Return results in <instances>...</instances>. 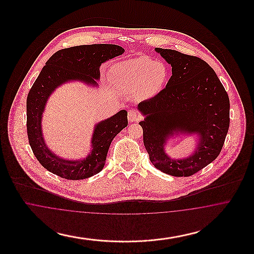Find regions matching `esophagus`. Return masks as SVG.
I'll return each instance as SVG.
<instances>
[{
    "label": "esophagus",
    "instance_id": "34e87169",
    "mask_svg": "<svg viewBox=\"0 0 254 254\" xmlns=\"http://www.w3.org/2000/svg\"><path fill=\"white\" fill-rule=\"evenodd\" d=\"M127 119L130 123H134V122H138L141 119V115L138 111L131 109L128 111L127 113Z\"/></svg>",
    "mask_w": 254,
    "mask_h": 254
}]
</instances>
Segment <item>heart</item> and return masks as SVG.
<instances>
[{"label": "heart", "instance_id": "heart-1", "mask_svg": "<svg viewBox=\"0 0 254 254\" xmlns=\"http://www.w3.org/2000/svg\"><path fill=\"white\" fill-rule=\"evenodd\" d=\"M113 85L125 93H134L143 99L156 96L169 78L167 65L148 57H138L115 64L111 71Z\"/></svg>", "mask_w": 254, "mask_h": 254}]
</instances>
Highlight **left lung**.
I'll list each match as a JSON object with an SVG mask.
<instances>
[{"instance_id":"obj_1","label":"left lung","mask_w":254,"mask_h":254,"mask_svg":"<svg viewBox=\"0 0 254 254\" xmlns=\"http://www.w3.org/2000/svg\"><path fill=\"white\" fill-rule=\"evenodd\" d=\"M171 65L172 75L156 96L141 102L145 115L139 125L149 160L156 169L176 177L191 176L214 161L230 127V99L212 67L205 61L172 49H155ZM197 133V147L189 158L165 153L173 133Z\"/></svg>"}]
</instances>
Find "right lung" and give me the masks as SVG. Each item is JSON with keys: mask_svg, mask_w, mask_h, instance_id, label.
I'll return each instance as SVG.
<instances>
[{"mask_svg": "<svg viewBox=\"0 0 254 254\" xmlns=\"http://www.w3.org/2000/svg\"><path fill=\"white\" fill-rule=\"evenodd\" d=\"M125 49L116 45H89L61 49L43 67L26 99V128L28 142L40 164L53 174L67 180H82L99 173L105 166L109 145L127 126V112L123 109L95 126L91 146L83 160H65L50 151L42 133V117L50 94L65 82L81 81L98 85L100 65L122 55Z\"/></svg>", "mask_w": 254, "mask_h": 254, "instance_id": "1", "label": "right lung"}]
</instances>
